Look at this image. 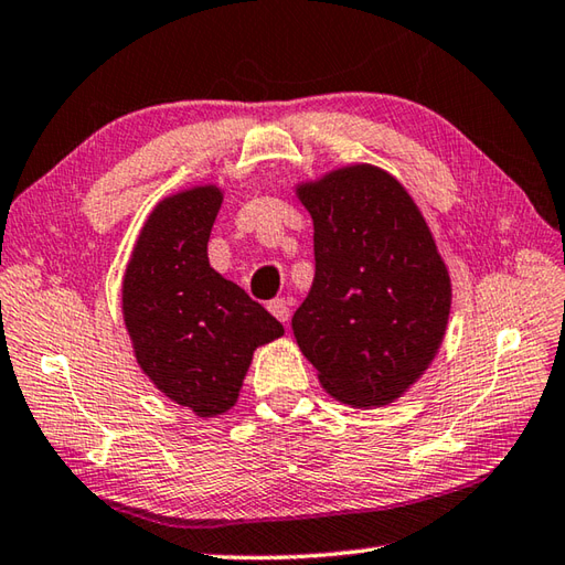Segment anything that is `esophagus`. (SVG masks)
Here are the masks:
<instances>
[{
	"label": "esophagus",
	"mask_w": 565,
	"mask_h": 565,
	"mask_svg": "<svg viewBox=\"0 0 565 565\" xmlns=\"http://www.w3.org/2000/svg\"><path fill=\"white\" fill-rule=\"evenodd\" d=\"M268 311L280 323H287V319H290V299H273V302H268Z\"/></svg>",
	"instance_id": "34e87169"
}]
</instances>
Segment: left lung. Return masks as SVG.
<instances>
[{"label":"left lung","instance_id":"1","mask_svg":"<svg viewBox=\"0 0 565 565\" xmlns=\"http://www.w3.org/2000/svg\"><path fill=\"white\" fill-rule=\"evenodd\" d=\"M295 195L315 222V282L292 333L323 392L353 408L394 404L445 341L452 280L416 200L392 173L348 164Z\"/></svg>","mask_w":565,"mask_h":565}]
</instances>
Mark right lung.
I'll list each match as a JSON object with an SVG mask.
<instances>
[{
    "mask_svg": "<svg viewBox=\"0 0 565 565\" xmlns=\"http://www.w3.org/2000/svg\"><path fill=\"white\" fill-rule=\"evenodd\" d=\"M222 200L217 183L161 198L137 234L120 285L137 365L198 418L227 413L254 350L285 333L278 319L210 266L207 242Z\"/></svg>",
    "mask_w": 565,
    "mask_h": 565,
    "instance_id": "add662e5",
    "label": "right lung"
}]
</instances>
